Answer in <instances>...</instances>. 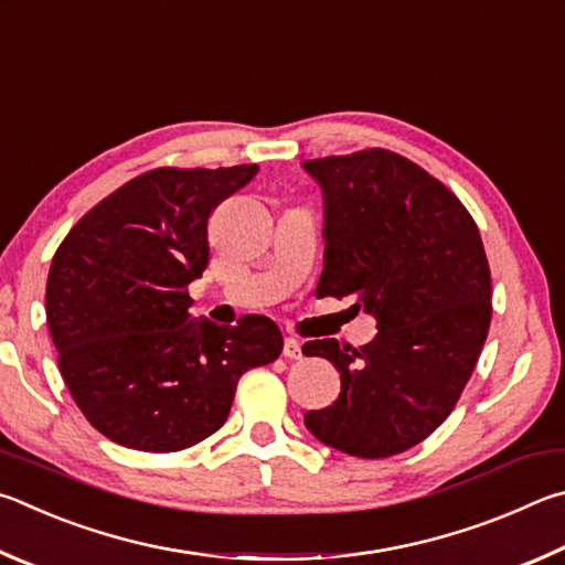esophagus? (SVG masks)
Wrapping results in <instances>:
<instances>
[{"label":"esophagus","instance_id":"obj_1","mask_svg":"<svg viewBox=\"0 0 565 565\" xmlns=\"http://www.w3.org/2000/svg\"><path fill=\"white\" fill-rule=\"evenodd\" d=\"M282 358L302 360V344L295 340V338H285V342H282Z\"/></svg>","mask_w":565,"mask_h":565}]
</instances>
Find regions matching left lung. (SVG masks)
<instances>
[{
  "instance_id": "1",
  "label": "left lung",
  "mask_w": 565,
  "mask_h": 565,
  "mask_svg": "<svg viewBox=\"0 0 565 565\" xmlns=\"http://www.w3.org/2000/svg\"><path fill=\"white\" fill-rule=\"evenodd\" d=\"M324 198L318 292L358 300L377 338L354 350L305 342L340 372V397L305 414L332 449L384 459L429 437L457 407L491 322L479 227L447 185L394 151L367 148L302 163Z\"/></svg>"
}]
</instances>
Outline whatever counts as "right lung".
Masks as SVG:
<instances>
[{"label":"right lung","mask_w":565,"mask_h":565,"mask_svg":"<svg viewBox=\"0 0 565 565\" xmlns=\"http://www.w3.org/2000/svg\"><path fill=\"white\" fill-rule=\"evenodd\" d=\"M257 166L153 168L116 188L54 253L46 322L76 407L116 444L181 451L231 414L237 380L282 352L280 328L191 320L188 285L211 257L207 217Z\"/></svg>","instance_id":"add662e5"}]
</instances>
